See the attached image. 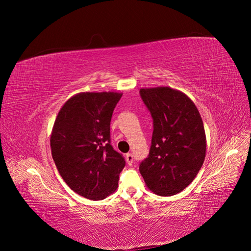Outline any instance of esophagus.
Returning <instances> with one entry per match:
<instances>
[{"label": "esophagus", "mask_w": 251, "mask_h": 251, "mask_svg": "<svg viewBox=\"0 0 251 251\" xmlns=\"http://www.w3.org/2000/svg\"><path fill=\"white\" fill-rule=\"evenodd\" d=\"M126 163L128 164V165H132V163H133V161H134V157H133V155L132 154H126Z\"/></svg>", "instance_id": "1"}]
</instances>
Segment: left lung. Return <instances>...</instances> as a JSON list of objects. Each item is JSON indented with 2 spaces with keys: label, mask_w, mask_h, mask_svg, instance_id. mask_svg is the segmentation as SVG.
Wrapping results in <instances>:
<instances>
[{
  "label": "left lung",
  "mask_w": 251,
  "mask_h": 251,
  "mask_svg": "<svg viewBox=\"0 0 251 251\" xmlns=\"http://www.w3.org/2000/svg\"><path fill=\"white\" fill-rule=\"evenodd\" d=\"M153 118L148 158L139 165L147 186L159 196H173L192 183L206 154L200 113L191 98L170 87L140 89Z\"/></svg>",
  "instance_id": "8db88e82"
}]
</instances>
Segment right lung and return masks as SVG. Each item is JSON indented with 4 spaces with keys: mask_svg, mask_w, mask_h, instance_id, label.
I'll use <instances>...</instances> for the list:
<instances>
[{
    "mask_svg": "<svg viewBox=\"0 0 251 251\" xmlns=\"http://www.w3.org/2000/svg\"><path fill=\"white\" fill-rule=\"evenodd\" d=\"M123 96L117 92H81L59 110L50 137L52 158L73 192L90 200H102L118 187L126 165L113 149L110 124Z\"/></svg>",
    "mask_w": 251,
    "mask_h": 251,
    "instance_id": "obj_1",
    "label": "right lung"
}]
</instances>
